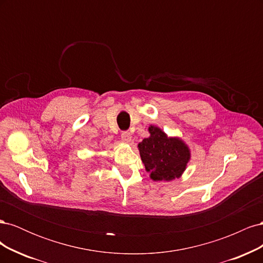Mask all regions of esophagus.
<instances>
[{
	"label": "esophagus",
	"mask_w": 263,
	"mask_h": 263,
	"mask_svg": "<svg viewBox=\"0 0 263 263\" xmlns=\"http://www.w3.org/2000/svg\"><path fill=\"white\" fill-rule=\"evenodd\" d=\"M121 137L123 139V141L125 142H130L132 141V134L129 132H123Z\"/></svg>",
	"instance_id": "esophagus-1"
}]
</instances>
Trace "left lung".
<instances>
[{
    "label": "left lung",
    "instance_id": "8db88e82",
    "mask_svg": "<svg viewBox=\"0 0 263 263\" xmlns=\"http://www.w3.org/2000/svg\"><path fill=\"white\" fill-rule=\"evenodd\" d=\"M150 136L138 144L141 161L155 181L180 178L190 160V149L179 138H169L158 127H149Z\"/></svg>",
    "mask_w": 263,
    "mask_h": 263
}]
</instances>
